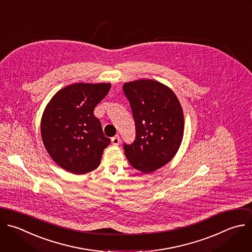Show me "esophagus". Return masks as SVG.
Returning <instances> with one entry per match:
<instances>
[{
    "instance_id": "1",
    "label": "esophagus",
    "mask_w": 252,
    "mask_h": 252,
    "mask_svg": "<svg viewBox=\"0 0 252 252\" xmlns=\"http://www.w3.org/2000/svg\"><path fill=\"white\" fill-rule=\"evenodd\" d=\"M120 142H121V138H120L119 135H116V136L112 137V143H113L114 145H119Z\"/></svg>"
}]
</instances>
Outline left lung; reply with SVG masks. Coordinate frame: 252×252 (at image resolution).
I'll return each mask as SVG.
<instances>
[{
    "instance_id": "obj_1",
    "label": "left lung",
    "mask_w": 252,
    "mask_h": 252,
    "mask_svg": "<svg viewBox=\"0 0 252 252\" xmlns=\"http://www.w3.org/2000/svg\"><path fill=\"white\" fill-rule=\"evenodd\" d=\"M126 94L135 123V139L124 144L130 165L151 173L171 161L184 134V114L174 92L150 79L125 83Z\"/></svg>"
}]
</instances>
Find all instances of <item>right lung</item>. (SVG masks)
I'll return each instance as SVG.
<instances>
[{
	"label": "right lung",
	"instance_id": "add662e5",
	"mask_svg": "<svg viewBox=\"0 0 252 252\" xmlns=\"http://www.w3.org/2000/svg\"><path fill=\"white\" fill-rule=\"evenodd\" d=\"M111 83H75L59 90L42 114V142L53 161L73 174H86L100 165L106 137L95 107L107 96Z\"/></svg>",
	"mask_w": 252,
	"mask_h": 252
}]
</instances>
